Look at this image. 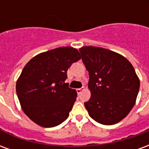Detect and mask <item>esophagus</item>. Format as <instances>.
<instances>
[{
	"label": "esophagus",
	"mask_w": 149,
	"mask_h": 149,
	"mask_svg": "<svg viewBox=\"0 0 149 149\" xmlns=\"http://www.w3.org/2000/svg\"><path fill=\"white\" fill-rule=\"evenodd\" d=\"M84 90H85V87H84V86H83V87L81 88H77V93L78 94H81V92H82V91H84Z\"/></svg>",
	"instance_id": "obj_1"
}]
</instances>
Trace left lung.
I'll return each mask as SVG.
<instances>
[{
    "label": "left lung",
    "instance_id": "8db88e82",
    "mask_svg": "<svg viewBox=\"0 0 149 149\" xmlns=\"http://www.w3.org/2000/svg\"><path fill=\"white\" fill-rule=\"evenodd\" d=\"M79 50L89 74L91 97L84 103L88 115L102 125H115L134 106L140 79L131 63L117 52L94 46Z\"/></svg>",
    "mask_w": 149,
    "mask_h": 149
}]
</instances>
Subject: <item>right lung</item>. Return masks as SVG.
Returning a JSON list of instances; mask_svg holds the SVG:
<instances>
[{
  "instance_id": "obj_1",
  "label": "right lung",
  "mask_w": 149,
  "mask_h": 149,
  "mask_svg": "<svg viewBox=\"0 0 149 149\" xmlns=\"http://www.w3.org/2000/svg\"><path fill=\"white\" fill-rule=\"evenodd\" d=\"M81 58L77 49L67 46L39 53L25 65L16 91L21 109L32 121L52 128L68 118L77 93L65 82L67 70Z\"/></svg>"
}]
</instances>
